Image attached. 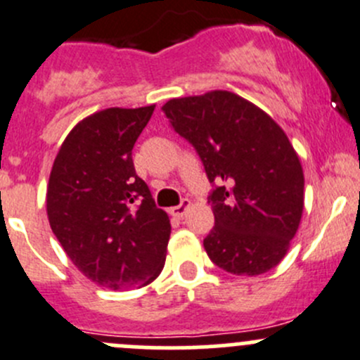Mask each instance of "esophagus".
<instances>
[{
  "label": "esophagus",
  "mask_w": 360,
  "mask_h": 360,
  "mask_svg": "<svg viewBox=\"0 0 360 360\" xmlns=\"http://www.w3.org/2000/svg\"><path fill=\"white\" fill-rule=\"evenodd\" d=\"M190 205H191V202L188 200V198H183L179 205H176V207H172V214L176 216V218H183L184 212L188 211V207H190Z\"/></svg>",
  "instance_id": "1"
}]
</instances>
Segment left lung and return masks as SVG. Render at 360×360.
Returning <instances> with one entry per match:
<instances>
[{
  "label": "left lung",
  "instance_id": "1",
  "mask_svg": "<svg viewBox=\"0 0 360 360\" xmlns=\"http://www.w3.org/2000/svg\"><path fill=\"white\" fill-rule=\"evenodd\" d=\"M170 127L195 148L214 190V226L204 239L226 273L257 276L290 248L304 207L297 153L271 116L230 91L169 100Z\"/></svg>",
  "mask_w": 360,
  "mask_h": 360
}]
</instances>
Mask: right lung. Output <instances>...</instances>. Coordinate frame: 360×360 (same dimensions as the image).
<instances>
[{
  "instance_id": "1",
  "label": "right lung",
  "mask_w": 360,
  "mask_h": 360,
  "mask_svg": "<svg viewBox=\"0 0 360 360\" xmlns=\"http://www.w3.org/2000/svg\"><path fill=\"white\" fill-rule=\"evenodd\" d=\"M153 110L112 107L77 123L49 177L52 232L80 273L110 290L149 285L165 265L170 219L131 160Z\"/></svg>"
}]
</instances>
